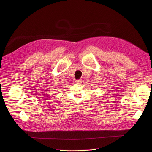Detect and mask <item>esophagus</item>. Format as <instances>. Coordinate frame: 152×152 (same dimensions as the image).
Returning a JSON list of instances; mask_svg holds the SVG:
<instances>
[{"label":"esophagus","instance_id":"esophagus-1","mask_svg":"<svg viewBox=\"0 0 152 152\" xmlns=\"http://www.w3.org/2000/svg\"><path fill=\"white\" fill-rule=\"evenodd\" d=\"M82 82H83L82 79H77V80L76 81V83L77 84H81Z\"/></svg>","mask_w":152,"mask_h":152}]
</instances>
